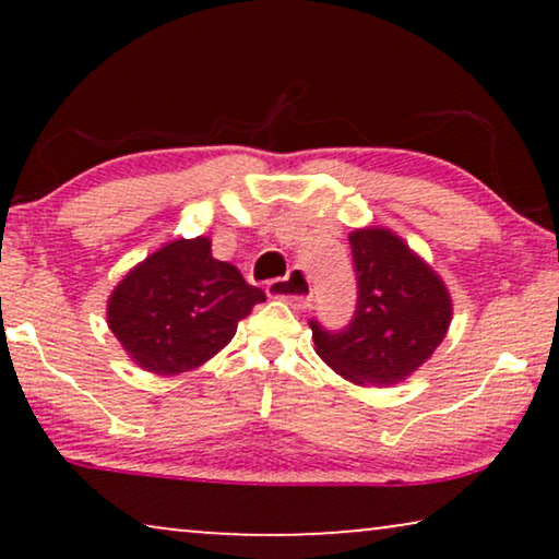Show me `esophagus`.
I'll return each mask as SVG.
<instances>
[{"label": "esophagus", "mask_w": 559, "mask_h": 559, "mask_svg": "<svg viewBox=\"0 0 559 559\" xmlns=\"http://www.w3.org/2000/svg\"><path fill=\"white\" fill-rule=\"evenodd\" d=\"M266 295L274 297V300H285L293 308H305L312 297V287L308 274L302 270H289L287 277L266 282Z\"/></svg>", "instance_id": "esophagus-1"}]
</instances>
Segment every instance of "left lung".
<instances>
[{
  "instance_id": "obj_1",
  "label": "left lung",
  "mask_w": 559,
  "mask_h": 559,
  "mask_svg": "<svg viewBox=\"0 0 559 559\" xmlns=\"http://www.w3.org/2000/svg\"><path fill=\"white\" fill-rule=\"evenodd\" d=\"M348 241L358 280L356 316L341 333L310 323L316 354L350 384H402L448 335L453 300L440 274L392 228H356Z\"/></svg>"
}]
</instances>
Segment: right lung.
<instances>
[{
	"mask_svg": "<svg viewBox=\"0 0 559 559\" xmlns=\"http://www.w3.org/2000/svg\"><path fill=\"white\" fill-rule=\"evenodd\" d=\"M264 293L211 254L209 236L175 239L134 264L106 300V323L140 369L173 377L211 361Z\"/></svg>",
	"mask_w": 559,
	"mask_h": 559,
	"instance_id": "obj_1",
	"label": "right lung"
}]
</instances>
